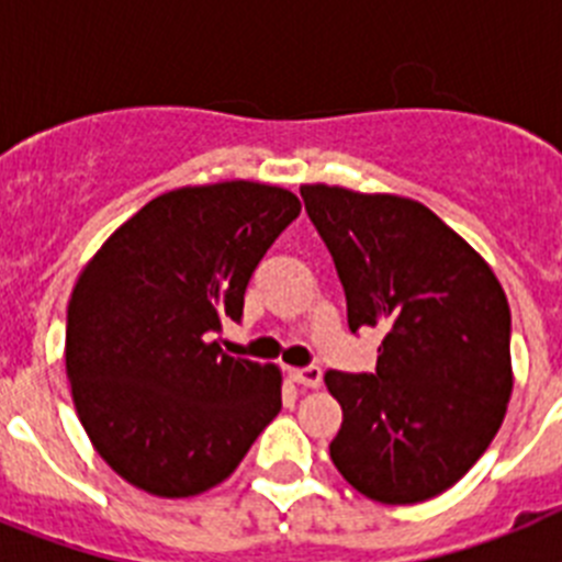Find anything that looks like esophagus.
Segmentation results:
<instances>
[{
	"label": "esophagus",
	"mask_w": 562,
	"mask_h": 562,
	"mask_svg": "<svg viewBox=\"0 0 562 562\" xmlns=\"http://www.w3.org/2000/svg\"><path fill=\"white\" fill-rule=\"evenodd\" d=\"M290 380L297 382V385H304V389H317V385L324 382V371L317 369V366H306V369H290Z\"/></svg>",
	"instance_id": "1"
}]
</instances>
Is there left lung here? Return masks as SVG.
<instances>
[{"label":"left lung","instance_id":"obj_1","mask_svg":"<svg viewBox=\"0 0 562 562\" xmlns=\"http://www.w3.org/2000/svg\"><path fill=\"white\" fill-rule=\"evenodd\" d=\"M349 329L380 326L374 374L326 371L340 475L380 504L441 495L484 456L513 396L509 304L493 267L422 202L301 186Z\"/></svg>","mask_w":562,"mask_h":562}]
</instances>
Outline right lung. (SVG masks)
<instances>
[{"mask_svg":"<svg viewBox=\"0 0 562 562\" xmlns=\"http://www.w3.org/2000/svg\"><path fill=\"white\" fill-rule=\"evenodd\" d=\"M301 213L250 180L154 196L89 258L67 310L78 419L114 473L148 495L222 484L281 411V369L222 351L252 270Z\"/></svg>","mask_w":562,"mask_h":562,"instance_id":"right-lung-1","label":"right lung"}]
</instances>
